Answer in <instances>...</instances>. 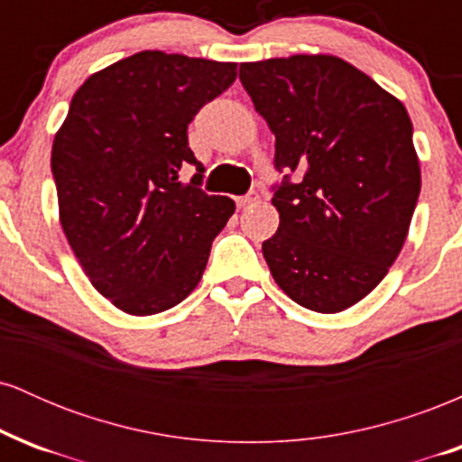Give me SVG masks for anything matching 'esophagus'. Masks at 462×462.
<instances>
[{
    "instance_id": "34e87169",
    "label": "esophagus",
    "mask_w": 462,
    "mask_h": 462,
    "mask_svg": "<svg viewBox=\"0 0 462 462\" xmlns=\"http://www.w3.org/2000/svg\"><path fill=\"white\" fill-rule=\"evenodd\" d=\"M258 199H261V193H258V190H249L247 195H243V198L236 199V204L241 206V208H245L249 204H256Z\"/></svg>"
}]
</instances>
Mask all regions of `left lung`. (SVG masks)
<instances>
[{"label": "left lung", "mask_w": 462, "mask_h": 462, "mask_svg": "<svg viewBox=\"0 0 462 462\" xmlns=\"http://www.w3.org/2000/svg\"><path fill=\"white\" fill-rule=\"evenodd\" d=\"M238 78L275 134L273 167L284 173L264 261L300 306L346 310L380 284L406 241L421 190L411 116L337 56L243 62Z\"/></svg>", "instance_id": "obj_1"}]
</instances>
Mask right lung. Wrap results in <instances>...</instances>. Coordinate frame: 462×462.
Listing matches in <instances>:
<instances>
[{
	"label": "right lung",
	"mask_w": 462,
	"mask_h": 462,
	"mask_svg": "<svg viewBox=\"0 0 462 462\" xmlns=\"http://www.w3.org/2000/svg\"><path fill=\"white\" fill-rule=\"evenodd\" d=\"M236 62L139 51L73 95L51 147L69 245L95 289L130 315H156L198 286L235 201L201 190L189 124L235 82ZM199 171L179 182L184 166Z\"/></svg>",
	"instance_id": "obj_1"
}]
</instances>
